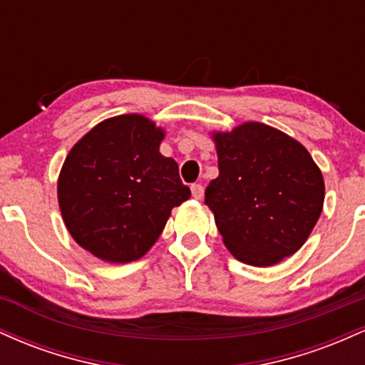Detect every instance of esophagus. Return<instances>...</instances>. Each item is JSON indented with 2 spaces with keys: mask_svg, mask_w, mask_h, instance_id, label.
<instances>
[{
  "mask_svg": "<svg viewBox=\"0 0 365 365\" xmlns=\"http://www.w3.org/2000/svg\"><path fill=\"white\" fill-rule=\"evenodd\" d=\"M190 190H192V197H194V199H202L204 197V187L200 185V183H194V185L190 187Z\"/></svg>",
  "mask_w": 365,
  "mask_h": 365,
  "instance_id": "1",
  "label": "esophagus"
}]
</instances>
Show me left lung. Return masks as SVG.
Masks as SVG:
<instances>
[{
    "label": "left lung",
    "instance_id": "1",
    "mask_svg": "<svg viewBox=\"0 0 365 365\" xmlns=\"http://www.w3.org/2000/svg\"><path fill=\"white\" fill-rule=\"evenodd\" d=\"M220 175L206 187L225 245L238 261L273 266L311 235L324 202L319 168L302 144L264 123L216 133Z\"/></svg>",
    "mask_w": 365,
    "mask_h": 365
}]
</instances>
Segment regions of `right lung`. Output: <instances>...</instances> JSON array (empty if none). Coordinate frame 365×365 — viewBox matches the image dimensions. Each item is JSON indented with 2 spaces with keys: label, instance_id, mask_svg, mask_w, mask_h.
Returning a JSON list of instances; mask_svg holds the SVG:
<instances>
[{
  "label": "right lung",
  "instance_id": "1",
  "mask_svg": "<svg viewBox=\"0 0 365 365\" xmlns=\"http://www.w3.org/2000/svg\"><path fill=\"white\" fill-rule=\"evenodd\" d=\"M163 133L140 115L104 120L65 159L58 202L70 235L108 262L144 255L171 209L190 197L175 159L159 153Z\"/></svg>",
  "mask_w": 365,
  "mask_h": 365
}]
</instances>
